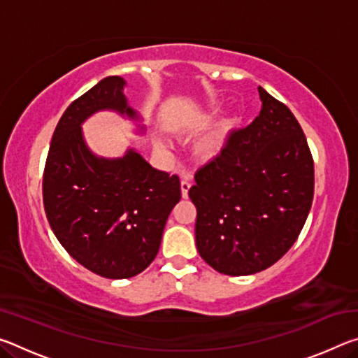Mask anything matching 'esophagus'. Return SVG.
<instances>
[{
    "label": "esophagus",
    "mask_w": 358,
    "mask_h": 358,
    "mask_svg": "<svg viewBox=\"0 0 358 358\" xmlns=\"http://www.w3.org/2000/svg\"><path fill=\"white\" fill-rule=\"evenodd\" d=\"M180 187H181V196H183V199H186V197H187V192H189L191 183H189V181H187V180H181Z\"/></svg>",
    "instance_id": "obj_1"
}]
</instances>
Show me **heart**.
<instances>
[{
	"label": "heart",
	"mask_w": 358,
	"mask_h": 358,
	"mask_svg": "<svg viewBox=\"0 0 358 358\" xmlns=\"http://www.w3.org/2000/svg\"><path fill=\"white\" fill-rule=\"evenodd\" d=\"M210 112L213 113L215 107H211ZM238 128H240V120L237 117H229L224 120L213 132H210L208 136H205L202 141L197 143L196 151L199 157L203 161L217 159V157L224 153V150H226L230 136H232ZM156 148L161 151H167L169 145L162 141H157Z\"/></svg>",
	"instance_id": "heart-1"
}]
</instances>
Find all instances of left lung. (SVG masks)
Returning <instances> with one entry per match:
<instances>
[{"label":"left lung","mask_w":358,"mask_h":358,"mask_svg":"<svg viewBox=\"0 0 358 358\" xmlns=\"http://www.w3.org/2000/svg\"><path fill=\"white\" fill-rule=\"evenodd\" d=\"M259 117L196 173V245L220 273L254 275L295 243L310 213L314 164L294 113L259 87Z\"/></svg>","instance_id":"obj_1"}]
</instances>
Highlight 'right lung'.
<instances>
[{
  "label": "right lung",
  "mask_w": 358,
  "mask_h": 358,
  "mask_svg": "<svg viewBox=\"0 0 358 358\" xmlns=\"http://www.w3.org/2000/svg\"><path fill=\"white\" fill-rule=\"evenodd\" d=\"M124 87V78L106 77L66 108L42 181L45 215L59 243L85 268L110 280L136 276L153 262L181 199L177 175L151 167L137 150L102 157L85 142L82 124L102 110L136 121L143 134Z\"/></svg>",
  "instance_id": "obj_1"
}]
</instances>
